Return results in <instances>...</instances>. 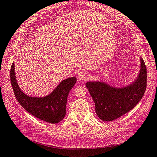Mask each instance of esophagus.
I'll return each mask as SVG.
<instances>
[{
  "mask_svg": "<svg viewBox=\"0 0 157 157\" xmlns=\"http://www.w3.org/2000/svg\"><path fill=\"white\" fill-rule=\"evenodd\" d=\"M89 73L86 71H81V72L78 73V78L81 81H86L89 77Z\"/></svg>",
  "mask_w": 157,
  "mask_h": 157,
  "instance_id": "obj_1",
  "label": "esophagus"
}]
</instances>
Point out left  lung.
I'll return each instance as SVG.
<instances>
[{
  "instance_id": "8db88e82",
  "label": "left lung",
  "mask_w": 157,
  "mask_h": 157,
  "mask_svg": "<svg viewBox=\"0 0 157 157\" xmlns=\"http://www.w3.org/2000/svg\"><path fill=\"white\" fill-rule=\"evenodd\" d=\"M140 71L130 85L115 88L101 82H87L86 86L95 104V112L101 120L117 119L137 105L144 95L147 82V67L140 58Z\"/></svg>"
}]
</instances>
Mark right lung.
Masks as SVG:
<instances>
[{"instance_id": "right-lung-1", "label": "right lung", "mask_w": 157, "mask_h": 157, "mask_svg": "<svg viewBox=\"0 0 157 157\" xmlns=\"http://www.w3.org/2000/svg\"><path fill=\"white\" fill-rule=\"evenodd\" d=\"M10 76L17 100L30 114L50 124H56L63 120L66 115L68 93L76 81L75 77L62 81L49 95L44 97H32L26 95L20 89L17 82L14 63L10 68Z\"/></svg>"}]
</instances>
